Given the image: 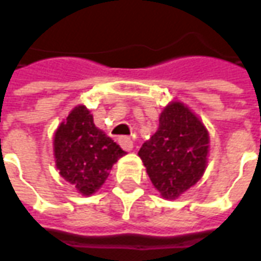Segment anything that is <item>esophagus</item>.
I'll list each match as a JSON object with an SVG mask.
<instances>
[{
    "label": "esophagus",
    "mask_w": 261,
    "mask_h": 261,
    "mask_svg": "<svg viewBox=\"0 0 261 261\" xmlns=\"http://www.w3.org/2000/svg\"><path fill=\"white\" fill-rule=\"evenodd\" d=\"M119 144L121 145L123 149H125V151H131L133 147H134V142H133V140H131L130 137H120Z\"/></svg>",
    "instance_id": "obj_1"
}]
</instances>
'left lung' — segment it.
<instances>
[{"instance_id": "1", "label": "left lung", "mask_w": 261, "mask_h": 261, "mask_svg": "<svg viewBox=\"0 0 261 261\" xmlns=\"http://www.w3.org/2000/svg\"><path fill=\"white\" fill-rule=\"evenodd\" d=\"M208 140L204 124L183 103L165 108L158 131L138 152L164 198H177L200 180L207 165Z\"/></svg>"}]
</instances>
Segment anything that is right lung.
<instances>
[{
	"mask_svg": "<svg viewBox=\"0 0 261 261\" xmlns=\"http://www.w3.org/2000/svg\"><path fill=\"white\" fill-rule=\"evenodd\" d=\"M124 151L93 123L85 106H76L54 136V156L60 175L82 194L95 193Z\"/></svg>",
	"mask_w": 261,
	"mask_h": 261,
	"instance_id": "obj_1",
	"label": "right lung"
}]
</instances>
